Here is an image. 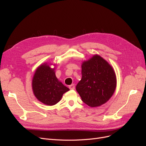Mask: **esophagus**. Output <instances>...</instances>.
Here are the masks:
<instances>
[{"label":"esophagus","mask_w":146,"mask_h":146,"mask_svg":"<svg viewBox=\"0 0 146 146\" xmlns=\"http://www.w3.org/2000/svg\"><path fill=\"white\" fill-rule=\"evenodd\" d=\"M69 88L70 90H74L75 89V85L74 84H72V85H70L69 86Z\"/></svg>","instance_id":"34e87169"}]
</instances>
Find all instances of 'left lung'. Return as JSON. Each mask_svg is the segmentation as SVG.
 I'll return each instance as SVG.
<instances>
[{
    "label": "left lung",
    "mask_w": 146,
    "mask_h": 146,
    "mask_svg": "<svg viewBox=\"0 0 146 146\" xmlns=\"http://www.w3.org/2000/svg\"><path fill=\"white\" fill-rule=\"evenodd\" d=\"M82 79L76 90L82 101L91 107L107 102L115 91L116 76L112 66L96 54L82 64Z\"/></svg>",
    "instance_id": "8db88e82"
}]
</instances>
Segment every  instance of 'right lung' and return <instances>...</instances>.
I'll list each match as a JSON object with an SVG mask.
<instances>
[{
  "label": "right lung",
  "mask_w": 146,
  "mask_h": 146,
  "mask_svg": "<svg viewBox=\"0 0 146 146\" xmlns=\"http://www.w3.org/2000/svg\"><path fill=\"white\" fill-rule=\"evenodd\" d=\"M55 64L44 63L39 66L33 75L32 87L36 98L46 105H54L60 102L65 92L69 90L55 75Z\"/></svg>",
  "instance_id": "1"
}]
</instances>
